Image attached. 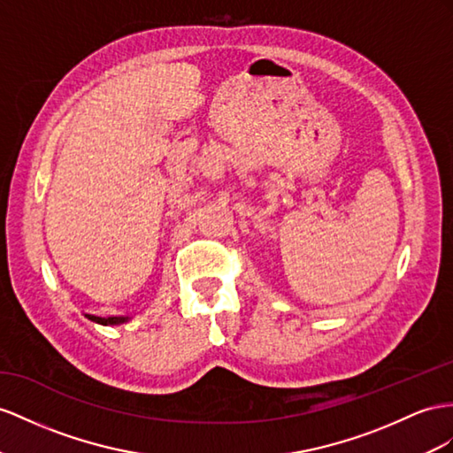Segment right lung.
<instances>
[{
  "label": "right lung",
  "instance_id": "add662e5",
  "mask_svg": "<svg viewBox=\"0 0 453 453\" xmlns=\"http://www.w3.org/2000/svg\"><path fill=\"white\" fill-rule=\"evenodd\" d=\"M89 321L99 323V326H122L132 319V316H96V314H84Z\"/></svg>",
  "mask_w": 453,
  "mask_h": 453
}]
</instances>
